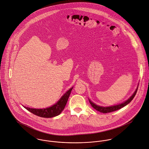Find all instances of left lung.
I'll return each mask as SVG.
<instances>
[{
	"label": "left lung",
	"mask_w": 149,
	"mask_h": 149,
	"mask_svg": "<svg viewBox=\"0 0 149 149\" xmlns=\"http://www.w3.org/2000/svg\"><path fill=\"white\" fill-rule=\"evenodd\" d=\"M138 86L137 87L135 91V92L134 93V94L125 101H124V102L121 103V104H120L118 105H113V106H111V107H101V106H99V105H97L96 104H95L94 103H93V102H91L89 99V102L90 104H91V105L93 107V108H94L95 110L101 112V113H109V112H113V111H117L118 109H121V108L125 107V105H127V104H128L132 100L133 98H134L135 95H136V93L137 92V90H138Z\"/></svg>",
	"instance_id": "8db88e82"
}]
</instances>
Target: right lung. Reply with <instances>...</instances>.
Instances as JSON below:
<instances>
[{
  "mask_svg": "<svg viewBox=\"0 0 149 149\" xmlns=\"http://www.w3.org/2000/svg\"><path fill=\"white\" fill-rule=\"evenodd\" d=\"M72 88L73 87L68 90L60 98V99L57 102V103H56L55 104H54V105L49 108H43V109H34V108H30L26 107H24V108H26L31 113H33L34 115L41 118H51L58 116L61 113V112L63 111V110L65 108V106L67 102L68 99L69 98V96L70 95L71 91L72 89Z\"/></svg>",
  "mask_w": 149,
  "mask_h": 149,
  "instance_id": "add662e5",
  "label": "right lung"
}]
</instances>
